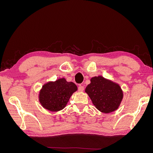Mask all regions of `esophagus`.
Here are the masks:
<instances>
[{
	"label": "esophagus",
	"instance_id": "34e87169",
	"mask_svg": "<svg viewBox=\"0 0 153 153\" xmlns=\"http://www.w3.org/2000/svg\"><path fill=\"white\" fill-rule=\"evenodd\" d=\"M84 87L83 86V85H80L79 86H78V91H79V92H82V91H84Z\"/></svg>",
	"mask_w": 153,
	"mask_h": 153
}]
</instances>
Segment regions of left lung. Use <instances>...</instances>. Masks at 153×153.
<instances>
[{
    "mask_svg": "<svg viewBox=\"0 0 153 153\" xmlns=\"http://www.w3.org/2000/svg\"><path fill=\"white\" fill-rule=\"evenodd\" d=\"M85 92L96 108L103 113L117 110L123 97V91L118 84L101 76L91 78Z\"/></svg>",
    "mask_w": 153,
    "mask_h": 153,
    "instance_id": "obj_1",
    "label": "left lung"
}]
</instances>
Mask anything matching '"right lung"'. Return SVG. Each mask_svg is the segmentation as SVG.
<instances>
[{
	"label": "right lung",
	"instance_id": "right-lung-1",
	"mask_svg": "<svg viewBox=\"0 0 153 153\" xmlns=\"http://www.w3.org/2000/svg\"><path fill=\"white\" fill-rule=\"evenodd\" d=\"M77 90L73 82H68L65 78L45 84L39 93V101L43 107L52 112L61 110L65 107L71 96Z\"/></svg>",
	"mask_w": 153,
	"mask_h": 153
}]
</instances>
